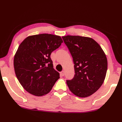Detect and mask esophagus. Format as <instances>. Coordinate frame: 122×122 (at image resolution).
Masks as SVG:
<instances>
[{
	"instance_id": "34e87169",
	"label": "esophagus",
	"mask_w": 122,
	"mask_h": 122,
	"mask_svg": "<svg viewBox=\"0 0 122 122\" xmlns=\"http://www.w3.org/2000/svg\"><path fill=\"white\" fill-rule=\"evenodd\" d=\"M60 73L62 75V76H64V75H65V71H64V70L62 71H61Z\"/></svg>"
}]
</instances>
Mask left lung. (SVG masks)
Returning a JSON list of instances; mask_svg holds the SVG:
<instances>
[{"instance_id":"obj_1","label":"left lung","mask_w":122,"mask_h":122,"mask_svg":"<svg viewBox=\"0 0 122 122\" xmlns=\"http://www.w3.org/2000/svg\"><path fill=\"white\" fill-rule=\"evenodd\" d=\"M73 58L75 74L66 80L70 90L80 97L91 95L104 82L107 61L102 48L93 39L79 36L62 37Z\"/></svg>"}]
</instances>
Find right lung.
I'll return each instance as SVG.
<instances>
[{
	"label": "right lung",
	"instance_id": "obj_1",
	"mask_svg": "<svg viewBox=\"0 0 122 122\" xmlns=\"http://www.w3.org/2000/svg\"><path fill=\"white\" fill-rule=\"evenodd\" d=\"M62 42L60 36L43 33L29 36L19 45L14 56L15 72L28 92L37 97L46 95L60 78L50 55Z\"/></svg>",
	"mask_w": 122,
	"mask_h": 122
}]
</instances>
